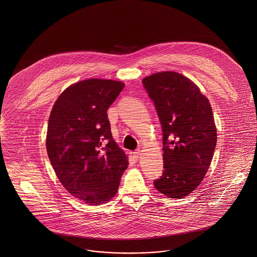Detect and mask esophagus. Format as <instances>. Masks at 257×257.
<instances>
[{"label":"esophagus","mask_w":257,"mask_h":257,"mask_svg":"<svg viewBox=\"0 0 257 257\" xmlns=\"http://www.w3.org/2000/svg\"><path fill=\"white\" fill-rule=\"evenodd\" d=\"M140 155H141V153H140V150H138V151L134 152V154H133V157H134L136 160H139V159L140 158Z\"/></svg>","instance_id":"34e87169"}]
</instances>
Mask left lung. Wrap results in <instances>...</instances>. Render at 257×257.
Instances as JSON below:
<instances>
[{
  "instance_id": "obj_1",
  "label": "left lung",
  "mask_w": 257,
  "mask_h": 257,
  "mask_svg": "<svg viewBox=\"0 0 257 257\" xmlns=\"http://www.w3.org/2000/svg\"><path fill=\"white\" fill-rule=\"evenodd\" d=\"M163 132L164 171L154 187L181 199L200 185L210 166L217 131L208 99L190 79L163 71L142 80Z\"/></svg>"
}]
</instances>
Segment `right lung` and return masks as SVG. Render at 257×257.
I'll use <instances>...</instances> for the list:
<instances>
[{"label": "right lung", "mask_w": 257, "mask_h": 257, "mask_svg": "<svg viewBox=\"0 0 257 257\" xmlns=\"http://www.w3.org/2000/svg\"><path fill=\"white\" fill-rule=\"evenodd\" d=\"M124 87L120 81L90 78L69 86L51 111L46 148L64 187L89 205L117 193L127 157L113 140L107 111Z\"/></svg>", "instance_id": "add662e5"}]
</instances>
